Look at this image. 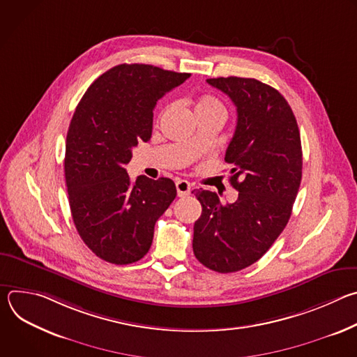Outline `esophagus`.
I'll use <instances>...</instances> for the list:
<instances>
[{
  "label": "esophagus",
  "mask_w": 357,
  "mask_h": 357,
  "mask_svg": "<svg viewBox=\"0 0 357 357\" xmlns=\"http://www.w3.org/2000/svg\"><path fill=\"white\" fill-rule=\"evenodd\" d=\"M175 186H176V192H178L179 197H185L190 193V183L185 179H178L175 182Z\"/></svg>",
  "instance_id": "34e87169"
}]
</instances>
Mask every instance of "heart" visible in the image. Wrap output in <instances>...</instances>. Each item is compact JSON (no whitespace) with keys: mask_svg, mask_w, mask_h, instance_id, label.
I'll return each instance as SVG.
<instances>
[{"mask_svg":"<svg viewBox=\"0 0 357 357\" xmlns=\"http://www.w3.org/2000/svg\"><path fill=\"white\" fill-rule=\"evenodd\" d=\"M197 112H220L225 113V107L220 101L212 96L200 97L195 105V113Z\"/></svg>","mask_w":357,"mask_h":357,"instance_id":"1","label":"heart"}]
</instances>
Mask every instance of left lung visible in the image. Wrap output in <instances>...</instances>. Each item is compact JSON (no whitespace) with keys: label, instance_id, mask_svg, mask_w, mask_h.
Returning a JSON list of instances; mask_svg holds the SVG:
<instances>
[{"label":"left lung","instance_id":"obj_1","mask_svg":"<svg viewBox=\"0 0 357 357\" xmlns=\"http://www.w3.org/2000/svg\"><path fill=\"white\" fill-rule=\"evenodd\" d=\"M237 109L226 149L234 203L211 190H193L202 215L193 226V252L211 270L227 274L260 260L287 226L302 178V148L295 116L284 96L256 79L206 80Z\"/></svg>","mask_w":357,"mask_h":357}]
</instances>
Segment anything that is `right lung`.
Instances as JSON below:
<instances>
[{"mask_svg":"<svg viewBox=\"0 0 357 357\" xmlns=\"http://www.w3.org/2000/svg\"><path fill=\"white\" fill-rule=\"evenodd\" d=\"M189 76L123 63L98 76L79 101L66 137L65 178L77 233L101 260H141L176 196L172 179L131 181L124 167L132 148L151 138L157 101Z\"/></svg>","mask_w":357,"mask_h":357,"instance_id":"obj_1","label":"right lung"}]
</instances>
